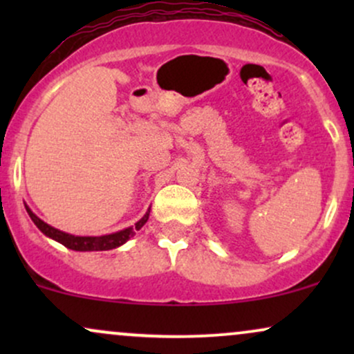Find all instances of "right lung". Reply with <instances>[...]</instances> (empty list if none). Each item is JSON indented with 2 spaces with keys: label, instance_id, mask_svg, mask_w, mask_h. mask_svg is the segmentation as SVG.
<instances>
[{
  "label": "right lung",
  "instance_id": "1",
  "mask_svg": "<svg viewBox=\"0 0 354 354\" xmlns=\"http://www.w3.org/2000/svg\"><path fill=\"white\" fill-rule=\"evenodd\" d=\"M26 211L41 233H44L46 236L53 238L55 241H58L61 245H64L66 248H70V250H75V251H108V250H113V248L121 246L123 243L128 241V239L131 238L146 221H148V216H149V211H148V213H146L135 226L126 228L123 231H118V233H113V234H104V236H73V234L63 233V231L46 225V223L41 221V219L36 216L28 206H26Z\"/></svg>",
  "mask_w": 354,
  "mask_h": 354
}]
</instances>
